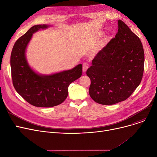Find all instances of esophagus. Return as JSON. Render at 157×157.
Segmentation results:
<instances>
[{"mask_svg": "<svg viewBox=\"0 0 157 157\" xmlns=\"http://www.w3.org/2000/svg\"><path fill=\"white\" fill-rule=\"evenodd\" d=\"M88 63H84L83 64V72H86V70L88 69Z\"/></svg>", "mask_w": 157, "mask_h": 157, "instance_id": "34e87169", "label": "esophagus"}]
</instances>
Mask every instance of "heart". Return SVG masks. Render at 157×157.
Here are the masks:
<instances>
[{
    "label": "heart",
    "instance_id": "obj_1",
    "mask_svg": "<svg viewBox=\"0 0 157 157\" xmlns=\"http://www.w3.org/2000/svg\"><path fill=\"white\" fill-rule=\"evenodd\" d=\"M104 32L103 31H101V32H98L97 34V38H100L101 37H102L103 35H104ZM109 37H107V38H105V43H108V41H109Z\"/></svg>",
    "mask_w": 157,
    "mask_h": 157
}]
</instances>
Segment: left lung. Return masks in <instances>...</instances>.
<instances>
[{
  "instance_id": "left-lung-1",
  "label": "left lung",
  "mask_w": 157,
  "mask_h": 157,
  "mask_svg": "<svg viewBox=\"0 0 157 157\" xmlns=\"http://www.w3.org/2000/svg\"><path fill=\"white\" fill-rule=\"evenodd\" d=\"M118 30L92 60L86 71L89 94L97 103L113 105L126 100L141 83L144 53L141 40L121 20Z\"/></svg>"
}]
</instances>
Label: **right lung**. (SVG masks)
<instances>
[{"mask_svg":"<svg viewBox=\"0 0 157 157\" xmlns=\"http://www.w3.org/2000/svg\"><path fill=\"white\" fill-rule=\"evenodd\" d=\"M49 24L31 27L15 43L11 55V69L15 90L29 104L40 108H52L62 104L68 95V87L82 75V64L50 74H42L29 65L26 51L33 34L47 29Z\"/></svg>","mask_w":157,"mask_h":157,"instance_id":"1","label":"right lung"}]
</instances>
